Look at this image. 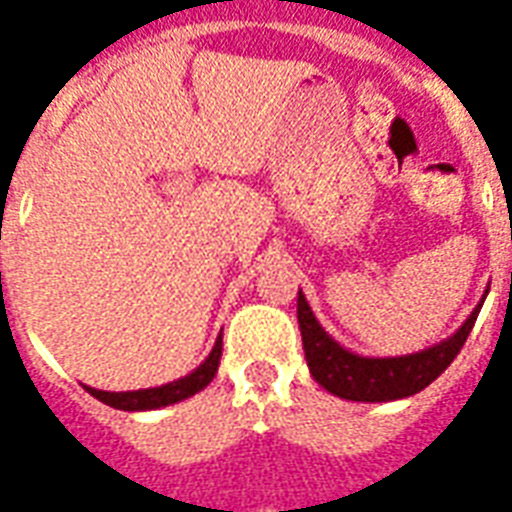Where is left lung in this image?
I'll return each instance as SVG.
<instances>
[{
	"mask_svg": "<svg viewBox=\"0 0 512 512\" xmlns=\"http://www.w3.org/2000/svg\"><path fill=\"white\" fill-rule=\"evenodd\" d=\"M485 296H488V290H485ZM485 296L458 332L441 343L430 345L425 351L406 356H362L343 348L323 329L318 318L312 315V307L304 299V293L299 290L301 343H304V356H307L312 378L326 392L343 397V400H356V403H386V400L417 395L452 365V359L458 356L466 337L472 332Z\"/></svg>",
	"mask_w": 512,
	"mask_h": 512,
	"instance_id": "8db88e82",
	"label": "left lung"
}]
</instances>
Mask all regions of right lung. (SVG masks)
I'll use <instances>...</instances> for the list:
<instances>
[{
	"instance_id": "obj_1",
	"label": "right lung",
	"mask_w": 512,
	"mask_h": 512,
	"mask_svg": "<svg viewBox=\"0 0 512 512\" xmlns=\"http://www.w3.org/2000/svg\"><path fill=\"white\" fill-rule=\"evenodd\" d=\"M219 359H222V334L211 348L208 359L197 370H191L189 376L178 378V381H169L164 386H150V389H136V392H104V389L87 386V392L98 397L106 406L120 408V411H153V408L180 403V400H186V397L197 395L200 389H205L216 376V370H219Z\"/></svg>"
}]
</instances>
